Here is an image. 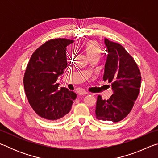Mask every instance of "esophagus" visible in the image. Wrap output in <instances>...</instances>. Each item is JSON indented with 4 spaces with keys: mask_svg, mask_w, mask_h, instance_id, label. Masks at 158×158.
<instances>
[{
    "mask_svg": "<svg viewBox=\"0 0 158 158\" xmlns=\"http://www.w3.org/2000/svg\"><path fill=\"white\" fill-rule=\"evenodd\" d=\"M88 94V92L85 91V90H79V95H87Z\"/></svg>",
    "mask_w": 158,
    "mask_h": 158,
    "instance_id": "obj_1",
    "label": "esophagus"
}]
</instances>
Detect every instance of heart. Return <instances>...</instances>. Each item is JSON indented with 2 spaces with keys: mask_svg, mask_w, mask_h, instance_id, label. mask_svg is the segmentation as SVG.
Listing matches in <instances>:
<instances>
[{
  "mask_svg": "<svg viewBox=\"0 0 158 158\" xmlns=\"http://www.w3.org/2000/svg\"><path fill=\"white\" fill-rule=\"evenodd\" d=\"M85 52L88 55V56L90 57L91 56L94 55H99L100 56L102 52L101 47L98 44L97 42L90 40L87 42L84 45Z\"/></svg>",
  "mask_w": 158,
  "mask_h": 158,
  "instance_id": "obj_1",
  "label": "heart"
}]
</instances>
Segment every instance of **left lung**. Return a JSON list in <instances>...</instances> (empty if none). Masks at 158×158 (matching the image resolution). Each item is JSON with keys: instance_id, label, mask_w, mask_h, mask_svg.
Wrapping results in <instances>:
<instances>
[{"instance_id": "left-lung-1", "label": "left lung", "mask_w": 158, "mask_h": 158, "mask_svg": "<svg viewBox=\"0 0 158 158\" xmlns=\"http://www.w3.org/2000/svg\"><path fill=\"white\" fill-rule=\"evenodd\" d=\"M105 43L107 58L103 80L111 83L114 93L107 100L98 96L95 114L98 120L117 123L132 110L139 93L141 73L135 60L122 45L106 38Z\"/></svg>"}]
</instances>
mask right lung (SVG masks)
<instances>
[{
	"mask_svg": "<svg viewBox=\"0 0 158 158\" xmlns=\"http://www.w3.org/2000/svg\"><path fill=\"white\" fill-rule=\"evenodd\" d=\"M74 41L65 38L47 41L35 51L26 67L23 85L28 102L43 118L56 121L70 111L77 94L66 89H58V77L68 63L66 47Z\"/></svg>",
	"mask_w": 158,
	"mask_h": 158,
	"instance_id": "1",
	"label": "right lung"
}]
</instances>
